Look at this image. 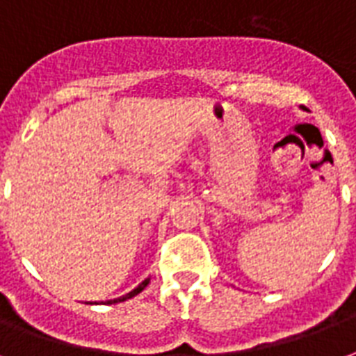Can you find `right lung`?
I'll list each match as a JSON object with an SVG mask.
<instances>
[{"instance_id":"obj_1","label":"right lung","mask_w":356,"mask_h":356,"mask_svg":"<svg viewBox=\"0 0 356 356\" xmlns=\"http://www.w3.org/2000/svg\"><path fill=\"white\" fill-rule=\"evenodd\" d=\"M149 280H151V278H145V280H143L142 284H140V286L136 287V289H132V291H130V293H127V295H123V297L113 298V300H106V302H100V305H112V302H123V300H127V298L136 297V295H138V293H142L143 289H145V287H147ZM91 305H99V302H91Z\"/></svg>"}]
</instances>
